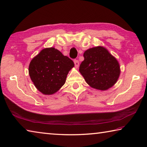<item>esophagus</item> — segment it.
Segmentation results:
<instances>
[{"mask_svg":"<svg viewBox=\"0 0 147 147\" xmlns=\"http://www.w3.org/2000/svg\"><path fill=\"white\" fill-rule=\"evenodd\" d=\"M74 65H75L76 68H78V67H79V61L77 60H74Z\"/></svg>","mask_w":147,"mask_h":147,"instance_id":"34e87169","label":"esophagus"}]
</instances>
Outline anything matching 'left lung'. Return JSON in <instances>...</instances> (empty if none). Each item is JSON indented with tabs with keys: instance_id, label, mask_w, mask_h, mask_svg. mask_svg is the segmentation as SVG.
Listing matches in <instances>:
<instances>
[{
	"instance_id": "8db88e82",
	"label": "left lung",
	"mask_w": 147,
	"mask_h": 147,
	"mask_svg": "<svg viewBox=\"0 0 147 147\" xmlns=\"http://www.w3.org/2000/svg\"><path fill=\"white\" fill-rule=\"evenodd\" d=\"M84 57L79 71L90 87L106 90L118 81L121 72L119 62L106 48H90L84 52Z\"/></svg>"
}]
</instances>
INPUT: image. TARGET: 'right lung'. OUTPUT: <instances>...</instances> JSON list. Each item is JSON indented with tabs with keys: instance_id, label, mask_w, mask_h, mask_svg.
I'll return each mask as SVG.
<instances>
[{
	"instance_id": "1",
	"label": "right lung",
	"mask_w": 147,
	"mask_h": 147,
	"mask_svg": "<svg viewBox=\"0 0 147 147\" xmlns=\"http://www.w3.org/2000/svg\"><path fill=\"white\" fill-rule=\"evenodd\" d=\"M73 60L54 47L44 48L31 60L29 74L40 92L45 95L57 92L65 83Z\"/></svg>"
}]
</instances>
